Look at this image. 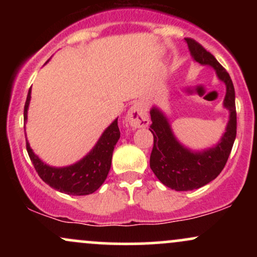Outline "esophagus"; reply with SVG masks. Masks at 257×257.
Wrapping results in <instances>:
<instances>
[{
  "mask_svg": "<svg viewBox=\"0 0 257 257\" xmlns=\"http://www.w3.org/2000/svg\"><path fill=\"white\" fill-rule=\"evenodd\" d=\"M126 122L131 124L132 128H145L149 125V113L144 102L139 101L134 104L128 110L125 116Z\"/></svg>",
  "mask_w": 257,
  "mask_h": 257,
  "instance_id": "esophagus-1",
  "label": "esophagus"
}]
</instances>
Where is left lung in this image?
Listing matches in <instances>:
<instances>
[{
	"label": "left lung",
	"mask_w": 257,
	"mask_h": 257,
	"mask_svg": "<svg viewBox=\"0 0 257 257\" xmlns=\"http://www.w3.org/2000/svg\"><path fill=\"white\" fill-rule=\"evenodd\" d=\"M185 40L193 60L200 65L213 67L217 78L225 83L223 107L229 111V119L226 132L216 145L202 151H193L176 139L164 112L157 106L151 108L150 114L152 124L150 131L153 134V149L150 157V167L162 184L175 191L196 190L216 179L226 166L237 134L235 94L228 72L198 42L192 38Z\"/></svg>",
	"instance_id": "1"
}]
</instances>
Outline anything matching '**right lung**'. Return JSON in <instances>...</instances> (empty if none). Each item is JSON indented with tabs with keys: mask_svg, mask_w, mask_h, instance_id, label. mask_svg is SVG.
I'll list each match as a JSON object with an SVG mask.
<instances>
[{
	"mask_svg": "<svg viewBox=\"0 0 257 257\" xmlns=\"http://www.w3.org/2000/svg\"><path fill=\"white\" fill-rule=\"evenodd\" d=\"M31 100V89L29 90L24 107V120H28V110ZM116 118L105 129L98 143L89 153L75 164L67 167H51L41 161L32 151L26 140L29 157L40 178L54 190L71 196H87L95 192L104 184L111 168L113 149L120 137L118 122Z\"/></svg>",
	"mask_w": 257,
	"mask_h": 257,
	"instance_id": "obj_1",
	"label": "right lung"
}]
</instances>
